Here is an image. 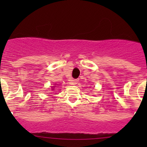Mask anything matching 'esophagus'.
Returning <instances> with one entry per match:
<instances>
[{
  "instance_id": "1",
  "label": "esophagus",
  "mask_w": 147,
  "mask_h": 147,
  "mask_svg": "<svg viewBox=\"0 0 147 147\" xmlns=\"http://www.w3.org/2000/svg\"><path fill=\"white\" fill-rule=\"evenodd\" d=\"M77 83H78V80H71V84H73V85H76Z\"/></svg>"
}]
</instances>
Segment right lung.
Instances as JSON below:
<instances>
[{
	"label": "right lung",
	"instance_id": "add662e5",
	"mask_svg": "<svg viewBox=\"0 0 147 147\" xmlns=\"http://www.w3.org/2000/svg\"><path fill=\"white\" fill-rule=\"evenodd\" d=\"M51 90H54V88H52V89H51Z\"/></svg>",
	"mask_w": 147,
	"mask_h": 147
}]
</instances>
